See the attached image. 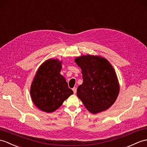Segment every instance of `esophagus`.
Here are the masks:
<instances>
[{"mask_svg":"<svg viewBox=\"0 0 147 147\" xmlns=\"http://www.w3.org/2000/svg\"><path fill=\"white\" fill-rule=\"evenodd\" d=\"M73 92H74V94H76V91H77V88H73Z\"/></svg>","mask_w":147,"mask_h":147,"instance_id":"esophagus-1","label":"esophagus"}]
</instances>
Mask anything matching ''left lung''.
<instances>
[{"instance_id": "left-lung-1", "label": "left lung", "mask_w": 147, "mask_h": 147, "mask_svg": "<svg viewBox=\"0 0 147 147\" xmlns=\"http://www.w3.org/2000/svg\"><path fill=\"white\" fill-rule=\"evenodd\" d=\"M83 82L77 89V96L87 110L96 114L108 110L117 100L120 84L113 67L106 58L88 54L77 57Z\"/></svg>"}]
</instances>
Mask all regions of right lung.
Instances as JSON below:
<instances>
[{"label": "right lung", "mask_w": 147, "mask_h": 147, "mask_svg": "<svg viewBox=\"0 0 147 147\" xmlns=\"http://www.w3.org/2000/svg\"><path fill=\"white\" fill-rule=\"evenodd\" d=\"M62 61L49 59L39 66L30 86V94L36 107L42 111L52 113L73 94L65 78L60 74Z\"/></svg>", "instance_id": "obj_1"}]
</instances>
